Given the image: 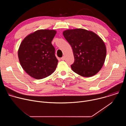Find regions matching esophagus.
<instances>
[{"mask_svg":"<svg viewBox=\"0 0 126 126\" xmlns=\"http://www.w3.org/2000/svg\"><path fill=\"white\" fill-rule=\"evenodd\" d=\"M61 59L62 60H63V61L65 60V56H63L62 58H61Z\"/></svg>","mask_w":126,"mask_h":126,"instance_id":"obj_1","label":"esophagus"}]
</instances>
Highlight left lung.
<instances>
[{
	"label": "left lung",
	"instance_id": "8db88e82",
	"mask_svg": "<svg viewBox=\"0 0 126 126\" xmlns=\"http://www.w3.org/2000/svg\"><path fill=\"white\" fill-rule=\"evenodd\" d=\"M72 48L74 62L71 69L85 77L94 76L102 68L106 57L103 40L94 32L82 28L67 29L63 32Z\"/></svg>",
	"mask_w": 126,
	"mask_h": 126
}]
</instances>
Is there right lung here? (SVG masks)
I'll return each mask as SVG.
<instances>
[{
	"mask_svg": "<svg viewBox=\"0 0 126 126\" xmlns=\"http://www.w3.org/2000/svg\"><path fill=\"white\" fill-rule=\"evenodd\" d=\"M57 31L40 29L30 33L21 42L18 56L23 69L30 76L41 79L52 74L58 60L51 41Z\"/></svg>",
	"mask_w": 126,
	"mask_h": 126,
	"instance_id": "right-lung-1",
	"label": "right lung"
}]
</instances>
